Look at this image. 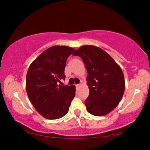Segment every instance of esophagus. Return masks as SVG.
Instances as JSON below:
<instances>
[{"label": "esophagus", "mask_w": 150, "mask_h": 150, "mask_svg": "<svg viewBox=\"0 0 150 150\" xmlns=\"http://www.w3.org/2000/svg\"><path fill=\"white\" fill-rule=\"evenodd\" d=\"M76 87L77 89H79L81 87V84H78V85H76Z\"/></svg>", "instance_id": "obj_1"}]
</instances>
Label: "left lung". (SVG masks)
I'll return each instance as SVG.
<instances>
[{"instance_id": "obj_1", "label": "left lung", "mask_w": 150, "mask_h": 150, "mask_svg": "<svg viewBox=\"0 0 150 150\" xmlns=\"http://www.w3.org/2000/svg\"><path fill=\"white\" fill-rule=\"evenodd\" d=\"M74 55L83 59L88 73L89 95L85 101L87 111L96 116L109 113L124 95L125 80L121 67L105 51L91 45L81 46Z\"/></svg>"}]
</instances>
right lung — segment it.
Masks as SVG:
<instances>
[{"instance_id": "right-lung-1", "label": "right lung", "mask_w": 150, "mask_h": 150, "mask_svg": "<svg viewBox=\"0 0 150 150\" xmlns=\"http://www.w3.org/2000/svg\"><path fill=\"white\" fill-rule=\"evenodd\" d=\"M75 49L54 46L33 61L26 79L27 95L37 111L48 120L65 115L75 96V86L58 85L65 80L66 61Z\"/></svg>"}]
</instances>
